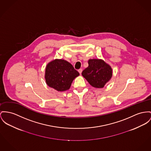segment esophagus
<instances>
[{
  "label": "esophagus",
  "instance_id": "obj_1",
  "mask_svg": "<svg viewBox=\"0 0 151 151\" xmlns=\"http://www.w3.org/2000/svg\"><path fill=\"white\" fill-rule=\"evenodd\" d=\"M78 72H79V73H80V74H81V73H82V69H79V70H78Z\"/></svg>",
  "mask_w": 151,
  "mask_h": 151
}]
</instances>
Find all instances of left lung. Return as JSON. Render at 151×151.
<instances>
[{"mask_svg":"<svg viewBox=\"0 0 151 151\" xmlns=\"http://www.w3.org/2000/svg\"><path fill=\"white\" fill-rule=\"evenodd\" d=\"M89 66L83 70L82 75L93 87L102 88L112 77V69L104 60L91 59Z\"/></svg>","mask_w":151,"mask_h":151,"instance_id":"8db88e82","label":"left lung"}]
</instances>
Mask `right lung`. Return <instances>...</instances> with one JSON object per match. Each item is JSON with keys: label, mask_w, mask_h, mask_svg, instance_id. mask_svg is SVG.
<instances>
[{"label": "right lung", "mask_w": 151, "mask_h": 151, "mask_svg": "<svg viewBox=\"0 0 151 151\" xmlns=\"http://www.w3.org/2000/svg\"><path fill=\"white\" fill-rule=\"evenodd\" d=\"M79 75L80 73L69 62L55 59L47 65L45 78L49 86L63 91L69 89L73 81Z\"/></svg>", "instance_id": "1"}]
</instances>
